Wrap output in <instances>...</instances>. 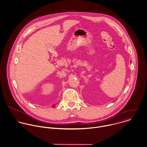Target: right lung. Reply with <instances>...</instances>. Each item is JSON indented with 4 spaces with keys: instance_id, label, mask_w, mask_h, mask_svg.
I'll use <instances>...</instances> for the list:
<instances>
[{
    "instance_id": "obj_1",
    "label": "right lung",
    "mask_w": 147,
    "mask_h": 147,
    "mask_svg": "<svg viewBox=\"0 0 147 147\" xmlns=\"http://www.w3.org/2000/svg\"><path fill=\"white\" fill-rule=\"evenodd\" d=\"M55 106V105H54V106H53H53Z\"/></svg>"
}]
</instances>
